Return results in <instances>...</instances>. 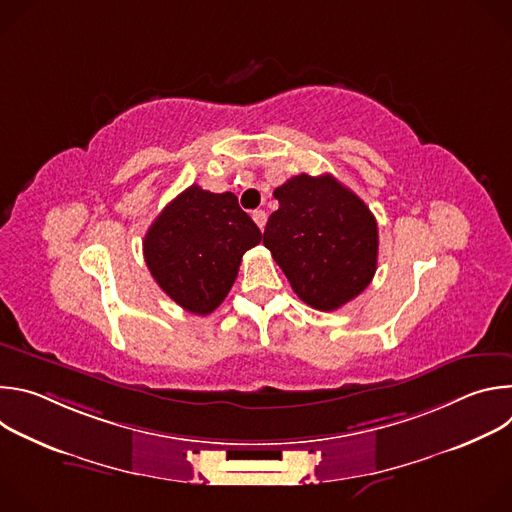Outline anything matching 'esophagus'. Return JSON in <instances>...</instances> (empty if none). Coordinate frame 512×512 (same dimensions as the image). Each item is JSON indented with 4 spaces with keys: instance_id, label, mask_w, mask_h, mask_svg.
<instances>
[{
    "instance_id": "esophagus-1",
    "label": "esophagus",
    "mask_w": 512,
    "mask_h": 512,
    "mask_svg": "<svg viewBox=\"0 0 512 512\" xmlns=\"http://www.w3.org/2000/svg\"><path fill=\"white\" fill-rule=\"evenodd\" d=\"M253 221L257 223V227L263 231L265 223H267V212L265 210H253Z\"/></svg>"
}]
</instances>
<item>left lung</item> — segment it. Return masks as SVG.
Here are the masks:
<instances>
[{"mask_svg":"<svg viewBox=\"0 0 512 512\" xmlns=\"http://www.w3.org/2000/svg\"><path fill=\"white\" fill-rule=\"evenodd\" d=\"M263 245L308 306L332 312L354 300L377 271L373 212L334 176L300 174L275 188Z\"/></svg>","mask_w":512,"mask_h":512,"instance_id":"1","label":"left lung"}]
</instances>
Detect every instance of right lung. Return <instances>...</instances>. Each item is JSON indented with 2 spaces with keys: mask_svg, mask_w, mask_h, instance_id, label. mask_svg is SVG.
<instances>
[{
  "mask_svg": "<svg viewBox=\"0 0 512 512\" xmlns=\"http://www.w3.org/2000/svg\"><path fill=\"white\" fill-rule=\"evenodd\" d=\"M259 243V227L233 192L214 194L192 184L145 233L143 257L178 306L206 316L223 304L243 255Z\"/></svg>",
  "mask_w": 512,
  "mask_h": 512,
  "instance_id": "1",
  "label": "right lung"
}]
</instances>
